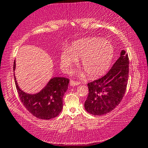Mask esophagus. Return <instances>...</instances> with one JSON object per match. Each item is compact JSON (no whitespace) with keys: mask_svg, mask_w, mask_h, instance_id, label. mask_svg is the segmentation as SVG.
Returning <instances> with one entry per match:
<instances>
[{"mask_svg":"<svg viewBox=\"0 0 148 148\" xmlns=\"http://www.w3.org/2000/svg\"><path fill=\"white\" fill-rule=\"evenodd\" d=\"M79 83L77 82H76V81H74V80H71L70 81V85L71 86V87H75V86H77L78 85Z\"/></svg>","mask_w":148,"mask_h":148,"instance_id":"esophagus-1","label":"esophagus"}]
</instances>
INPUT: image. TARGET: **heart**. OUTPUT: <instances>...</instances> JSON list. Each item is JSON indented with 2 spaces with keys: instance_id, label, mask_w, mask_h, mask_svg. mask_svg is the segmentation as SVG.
I'll list each match as a JSON object with an SVG mask.
<instances>
[{
  "instance_id": "1",
  "label": "heart",
  "mask_w": 148,
  "mask_h": 148,
  "mask_svg": "<svg viewBox=\"0 0 148 148\" xmlns=\"http://www.w3.org/2000/svg\"><path fill=\"white\" fill-rule=\"evenodd\" d=\"M113 56L114 48L110 42L99 38H88L75 41L71 47L64 48L60 62L64 70L69 71L73 64L80 59L84 72L89 77H96L108 70Z\"/></svg>"
}]
</instances>
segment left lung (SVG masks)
<instances>
[{
    "label": "left lung",
    "instance_id": "obj_1",
    "mask_svg": "<svg viewBox=\"0 0 148 148\" xmlns=\"http://www.w3.org/2000/svg\"><path fill=\"white\" fill-rule=\"evenodd\" d=\"M129 57L122 50L120 56L103 77L88 83L84 108L93 115L108 113L119 104L125 94L129 78Z\"/></svg>",
    "mask_w": 148,
    "mask_h": 148
}]
</instances>
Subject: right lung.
<instances>
[{
  "label": "right lung",
  "instance_id": "obj_1",
  "mask_svg": "<svg viewBox=\"0 0 148 148\" xmlns=\"http://www.w3.org/2000/svg\"><path fill=\"white\" fill-rule=\"evenodd\" d=\"M15 61L13 69L15 70ZM15 84L20 100L29 112L37 118L50 119L59 115L63 108V97L68 89L69 79L54 77L36 94H28L19 88L14 75Z\"/></svg>",
  "mask_w": 148,
  "mask_h": 148
}]
</instances>
